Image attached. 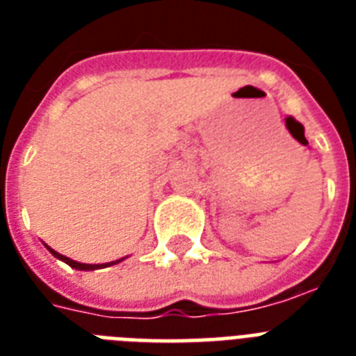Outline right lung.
I'll list each match as a JSON object with an SVG mask.
<instances>
[{
  "label": "right lung",
  "mask_w": 356,
  "mask_h": 356,
  "mask_svg": "<svg viewBox=\"0 0 356 356\" xmlns=\"http://www.w3.org/2000/svg\"><path fill=\"white\" fill-rule=\"evenodd\" d=\"M47 249H49V251H51V253L55 254V257H57V259L64 260V262H66V264L72 266V268H75V270H85V271H88V270H97V268H107V266L118 264V262H122V260H123V259L114 260V262H107V264H81V262H75V260L68 259V257H64V254L57 253V251H53L51 248H47Z\"/></svg>",
  "instance_id": "1"
}]
</instances>
